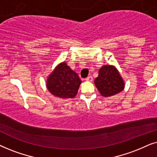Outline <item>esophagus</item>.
<instances>
[{"mask_svg":"<svg viewBox=\"0 0 157 157\" xmlns=\"http://www.w3.org/2000/svg\"><path fill=\"white\" fill-rule=\"evenodd\" d=\"M85 80L89 81V82H92V81H93V77H92V76L87 77H86V78H85Z\"/></svg>","mask_w":157,"mask_h":157,"instance_id":"34e87169","label":"esophagus"}]
</instances>
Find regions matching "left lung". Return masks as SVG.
Masks as SVG:
<instances>
[{
  "mask_svg": "<svg viewBox=\"0 0 157 157\" xmlns=\"http://www.w3.org/2000/svg\"><path fill=\"white\" fill-rule=\"evenodd\" d=\"M95 85L100 93L104 97H110L124 90V82L118 71L114 66L104 65L98 72Z\"/></svg>",
  "mask_w": 157,
  "mask_h": 157,
  "instance_id": "obj_1",
  "label": "left lung"
}]
</instances>
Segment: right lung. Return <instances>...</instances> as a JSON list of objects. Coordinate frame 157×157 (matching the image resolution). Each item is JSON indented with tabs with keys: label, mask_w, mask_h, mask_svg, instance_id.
Listing matches in <instances>:
<instances>
[{
	"label": "right lung",
	"mask_w": 157,
	"mask_h": 157,
	"mask_svg": "<svg viewBox=\"0 0 157 157\" xmlns=\"http://www.w3.org/2000/svg\"><path fill=\"white\" fill-rule=\"evenodd\" d=\"M80 84V77L65 62L58 64L47 80L48 90L60 98H74Z\"/></svg>",
	"instance_id": "1"
}]
</instances>
